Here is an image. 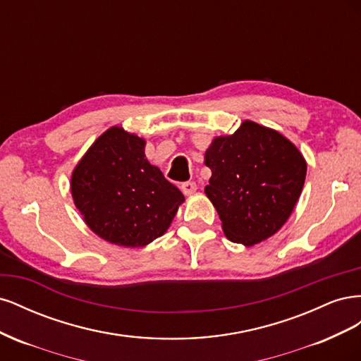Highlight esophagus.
<instances>
[{
	"label": "esophagus",
	"mask_w": 361,
	"mask_h": 361,
	"mask_svg": "<svg viewBox=\"0 0 361 361\" xmlns=\"http://www.w3.org/2000/svg\"><path fill=\"white\" fill-rule=\"evenodd\" d=\"M180 188L185 195H191L197 191V185H195V182H183Z\"/></svg>",
	"instance_id": "obj_1"
}]
</instances>
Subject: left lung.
I'll use <instances>...</instances> for the list:
<instances>
[{"label": "left lung", "mask_w": 361, "mask_h": 361, "mask_svg": "<svg viewBox=\"0 0 361 361\" xmlns=\"http://www.w3.org/2000/svg\"><path fill=\"white\" fill-rule=\"evenodd\" d=\"M204 164L212 171L204 192L224 235L245 247L272 236L288 221L307 173L295 145L251 120L232 135L214 138Z\"/></svg>", "instance_id": "obj_1"}]
</instances>
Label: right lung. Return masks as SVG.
Here are the masks:
<instances>
[{
    "label": "right lung",
    "instance_id": "right-lung-1",
    "mask_svg": "<svg viewBox=\"0 0 361 361\" xmlns=\"http://www.w3.org/2000/svg\"><path fill=\"white\" fill-rule=\"evenodd\" d=\"M146 141L113 126L76 164L71 179L75 206L105 241L145 247L170 227L185 200L176 185L147 161Z\"/></svg>",
    "mask_w": 361,
    "mask_h": 361
}]
</instances>
